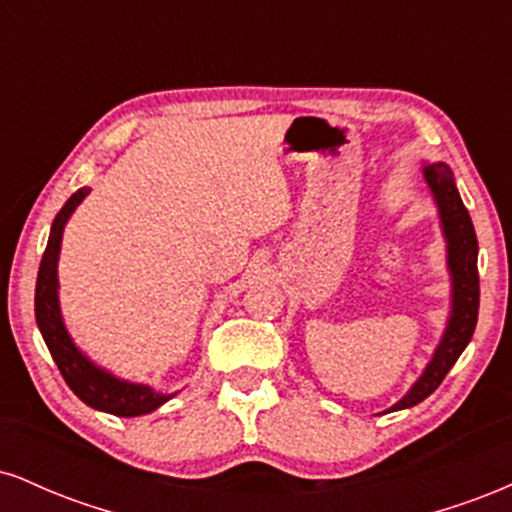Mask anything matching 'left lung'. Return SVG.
I'll use <instances>...</instances> for the list:
<instances>
[{
  "label": "left lung",
  "mask_w": 512,
  "mask_h": 512,
  "mask_svg": "<svg viewBox=\"0 0 512 512\" xmlns=\"http://www.w3.org/2000/svg\"><path fill=\"white\" fill-rule=\"evenodd\" d=\"M421 175H424L428 192H431L433 204L438 209L440 231L445 238V260H448L445 264H448L450 274V315L445 322L443 337H440L431 361L426 363L424 373L409 387L407 395L392 404L390 409H385L383 414L416 407L438 390L448 370L455 366L457 358L472 342L479 315V243L469 211L464 209L460 192H457L455 175L443 161H424L421 163Z\"/></svg>",
  "instance_id": "8db88e82"
}]
</instances>
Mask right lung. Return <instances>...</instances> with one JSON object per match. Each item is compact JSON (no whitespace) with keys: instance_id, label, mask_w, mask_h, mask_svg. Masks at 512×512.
Here are the masks:
<instances>
[{"instance_id":"add662e5","label":"right lung","mask_w":512,"mask_h":512,"mask_svg":"<svg viewBox=\"0 0 512 512\" xmlns=\"http://www.w3.org/2000/svg\"><path fill=\"white\" fill-rule=\"evenodd\" d=\"M88 187L76 190L64 202L60 214L55 216L50 228L48 248L40 260L38 281H35V322L48 344L52 361L60 368L62 378L67 380L69 390L91 409L105 411L113 416H142L151 414L158 407L173 399L178 392H158L151 385L132 383V380L117 378L108 368L98 366L91 356L81 351L64 325L60 308V276H57V262H60L64 226L72 214L88 197Z\"/></svg>"}]
</instances>
